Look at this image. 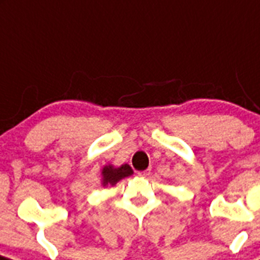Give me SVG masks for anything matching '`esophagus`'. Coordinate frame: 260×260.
I'll return each mask as SVG.
<instances>
[{
    "mask_svg": "<svg viewBox=\"0 0 260 260\" xmlns=\"http://www.w3.org/2000/svg\"><path fill=\"white\" fill-rule=\"evenodd\" d=\"M139 176L142 177H147L148 175H150V170H146V171H141V172H138Z\"/></svg>",
    "mask_w": 260,
    "mask_h": 260,
    "instance_id": "1",
    "label": "esophagus"
}]
</instances>
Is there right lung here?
Masks as SVG:
<instances>
[{
	"label": "right lung",
	"mask_w": 260,
	"mask_h": 260,
	"mask_svg": "<svg viewBox=\"0 0 260 260\" xmlns=\"http://www.w3.org/2000/svg\"><path fill=\"white\" fill-rule=\"evenodd\" d=\"M133 175V170L128 164H123L121 167L114 168L112 166H105L103 170V184L104 185H115L121 179Z\"/></svg>",
	"instance_id": "1"
}]
</instances>
